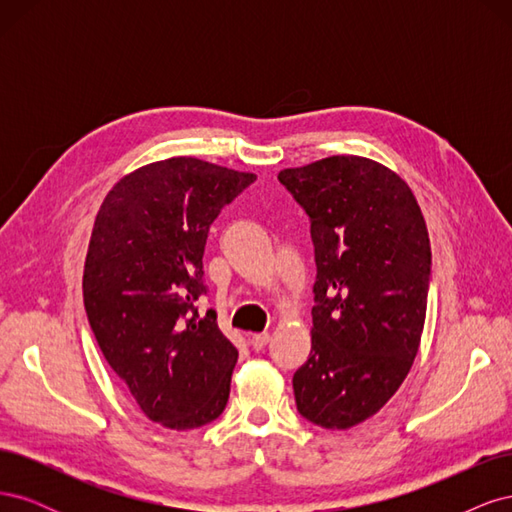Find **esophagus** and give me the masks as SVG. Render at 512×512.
I'll return each instance as SVG.
<instances>
[{"label": "esophagus", "instance_id": "obj_1", "mask_svg": "<svg viewBox=\"0 0 512 512\" xmlns=\"http://www.w3.org/2000/svg\"><path fill=\"white\" fill-rule=\"evenodd\" d=\"M250 344L254 350H262L269 344V333H254L250 335Z\"/></svg>", "mask_w": 512, "mask_h": 512}]
</instances>
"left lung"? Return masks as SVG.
<instances>
[{
  "mask_svg": "<svg viewBox=\"0 0 512 512\" xmlns=\"http://www.w3.org/2000/svg\"><path fill=\"white\" fill-rule=\"evenodd\" d=\"M312 220V352L292 378L297 410L324 429L374 416L406 380L427 314L431 247L410 185L361 156L277 175Z\"/></svg>",
  "mask_w": 512,
  "mask_h": 512,
  "instance_id": "1",
  "label": "left lung"
}]
</instances>
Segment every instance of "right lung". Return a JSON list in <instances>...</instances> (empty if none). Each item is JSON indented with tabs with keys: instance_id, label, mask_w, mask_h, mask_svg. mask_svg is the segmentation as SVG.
Segmentation results:
<instances>
[{
	"instance_id": "1",
	"label": "right lung",
	"mask_w": 512,
	"mask_h": 512,
	"mask_svg": "<svg viewBox=\"0 0 512 512\" xmlns=\"http://www.w3.org/2000/svg\"><path fill=\"white\" fill-rule=\"evenodd\" d=\"M254 179L198 158H168L121 177L96 215L85 312L108 365L162 427H203L226 408L239 352L218 314L198 316L194 301L207 294L209 226Z\"/></svg>"
}]
</instances>
